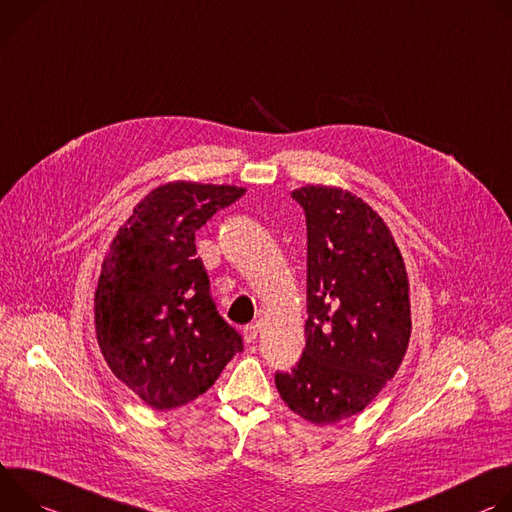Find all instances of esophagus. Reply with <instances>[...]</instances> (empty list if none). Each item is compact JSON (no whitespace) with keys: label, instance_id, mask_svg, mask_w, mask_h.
Masks as SVG:
<instances>
[{"label":"esophagus","instance_id":"34e87169","mask_svg":"<svg viewBox=\"0 0 512 512\" xmlns=\"http://www.w3.org/2000/svg\"><path fill=\"white\" fill-rule=\"evenodd\" d=\"M258 329H260L258 323H250V325L244 327V342H246V344H254V342H256Z\"/></svg>","mask_w":512,"mask_h":512}]
</instances>
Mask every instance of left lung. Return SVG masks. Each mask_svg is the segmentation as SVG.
Instances as JSON below:
<instances>
[{"label":"left lung","instance_id":"8db88e82","mask_svg":"<svg viewBox=\"0 0 512 512\" xmlns=\"http://www.w3.org/2000/svg\"><path fill=\"white\" fill-rule=\"evenodd\" d=\"M307 219V344L274 382L315 425L364 411L399 370L411 337L409 278L382 217L337 187L293 191Z\"/></svg>","mask_w":512,"mask_h":512}]
</instances>
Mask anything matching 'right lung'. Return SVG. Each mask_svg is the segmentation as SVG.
<instances>
[{
	"instance_id": "right-lung-1",
	"label": "right lung",
	"mask_w": 512,
	"mask_h": 512,
	"mask_svg": "<svg viewBox=\"0 0 512 512\" xmlns=\"http://www.w3.org/2000/svg\"><path fill=\"white\" fill-rule=\"evenodd\" d=\"M246 189L166 183L150 191L118 230L95 289L101 354L156 411L195 401L244 350L215 309L195 232Z\"/></svg>"
}]
</instances>
